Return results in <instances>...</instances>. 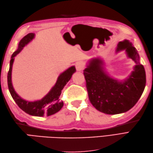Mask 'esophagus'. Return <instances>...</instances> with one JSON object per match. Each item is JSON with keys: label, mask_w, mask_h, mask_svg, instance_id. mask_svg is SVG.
<instances>
[{"label": "esophagus", "mask_w": 153, "mask_h": 153, "mask_svg": "<svg viewBox=\"0 0 153 153\" xmlns=\"http://www.w3.org/2000/svg\"><path fill=\"white\" fill-rule=\"evenodd\" d=\"M84 67H85V64L83 62H77L76 64V68L77 71H82Z\"/></svg>", "instance_id": "34e87169"}]
</instances>
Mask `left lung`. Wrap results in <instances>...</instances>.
I'll use <instances>...</instances> for the list:
<instances>
[{"label": "left lung", "instance_id": "8db88e82", "mask_svg": "<svg viewBox=\"0 0 153 153\" xmlns=\"http://www.w3.org/2000/svg\"><path fill=\"white\" fill-rule=\"evenodd\" d=\"M126 50L128 58L135 62L134 71L127 79L118 82L104 70V62L100 58H92L83 70L86 87L91 103L99 111L117 114L130 110L140 98L146 84L145 68L139 63L136 48L128 40L120 41L116 53Z\"/></svg>", "mask_w": 153, "mask_h": 153}]
</instances>
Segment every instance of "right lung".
I'll return each instance as SVG.
<instances>
[{
  "instance_id": "1",
  "label": "right lung",
  "mask_w": 153,
  "mask_h": 153,
  "mask_svg": "<svg viewBox=\"0 0 153 153\" xmlns=\"http://www.w3.org/2000/svg\"><path fill=\"white\" fill-rule=\"evenodd\" d=\"M35 37V34L33 33H28L23 37L18 44V49L16 50L11 56V60L10 62V68L8 73V86L9 91L13 99L14 100L16 103L20 108L23 111L27 114L34 116H49L54 114L58 112L62 108L64 103L60 99L62 90L63 89L64 86L69 82L71 79L72 74L76 72V68L71 66L68 68L66 71L62 73L58 77L56 83L54 87H52L51 91L41 100L36 101L30 102L27 101L22 99L19 97L12 86V64L14 62V57L19 53L23 48L27 45L31 41L33 40Z\"/></svg>"
}]
</instances>
